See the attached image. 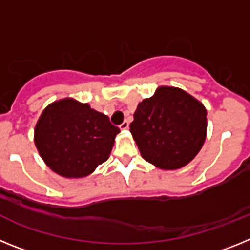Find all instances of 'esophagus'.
<instances>
[{
    "label": "esophagus",
    "mask_w": 250,
    "mask_h": 250,
    "mask_svg": "<svg viewBox=\"0 0 250 250\" xmlns=\"http://www.w3.org/2000/svg\"><path fill=\"white\" fill-rule=\"evenodd\" d=\"M120 129H121V130H126V129H129V121H127V120L124 121V123L121 124V125H120Z\"/></svg>",
    "instance_id": "esophagus-1"
}]
</instances>
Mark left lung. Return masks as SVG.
I'll return each mask as SVG.
<instances>
[{
  "label": "left lung",
  "mask_w": 250,
  "mask_h": 250,
  "mask_svg": "<svg viewBox=\"0 0 250 250\" xmlns=\"http://www.w3.org/2000/svg\"><path fill=\"white\" fill-rule=\"evenodd\" d=\"M130 131L145 160L160 169H179L204 144L207 110L188 92L161 86L139 104Z\"/></svg>",
  "instance_id": "obj_1"
}]
</instances>
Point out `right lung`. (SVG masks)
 <instances>
[{"instance_id": "1", "label": "right lung", "mask_w": 250, "mask_h": 250, "mask_svg": "<svg viewBox=\"0 0 250 250\" xmlns=\"http://www.w3.org/2000/svg\"><path fill=\"white\" fill-rule=\"evenodd\" d=\"M119 132L106 115L87 104L63 99L43 110L35 127V144L55 173L83 178L109 159Z\"/></svg>"}]
</instances>
